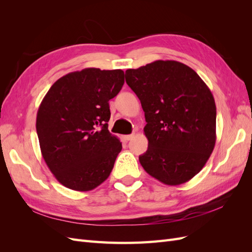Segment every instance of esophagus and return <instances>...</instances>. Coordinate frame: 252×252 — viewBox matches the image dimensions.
Instances as JSON below:
<instances>
[{"label":"esophagus","mask_w":252,"mask_h":252,"mask_svg":"<svg viewBox=\"0 0 252 252\" xmlns=\"http://www.w3.org/2000/svg\"><path fill=\"white\" fill-rule=\"evenodd\" d=\"M134 138V134L132 133V134H127V135H124V140H126V141H130V140H132Z\"/></svg>","instance_id":"esophagus-1"}]
</instances>
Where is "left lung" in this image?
Wrapping results in <instances>:
<instances>
[{
	"label": "left lung",
	"mask_w": 252,
	"mask_h": 252,
	"mask_svg": "<svg viewBox=\"0 0 252 252\" xmlns=\"http://www.w3.org/2000/svg\"><path fill=\"white\" fill-rule=\"evenodd\" d=\"M141 101L148 149L139 157L148 174L175 186L199 173L216 145L217 107L205 82L177 61H155L126 70Z\"/></svg>",
	"instance_id": "obj_1"
}]
</instances>
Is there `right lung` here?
<instances>
[{"label":"right lung","instance_id":"obj_1","mask_svg":"<svg viewBox=\"0 0 252 252\" xmlns=\"http://www.w3.org/2000/svg\"><path fill=\"white\" fill-rule=\"evenodd\" d=\"M124 85V71L85 68L60 78L36 114L45 163L65 187L93 190L109 177L122 143L108 130L109 100Z\"/></svg>","mask_w":252,"mask_h":252}]
</instances>
